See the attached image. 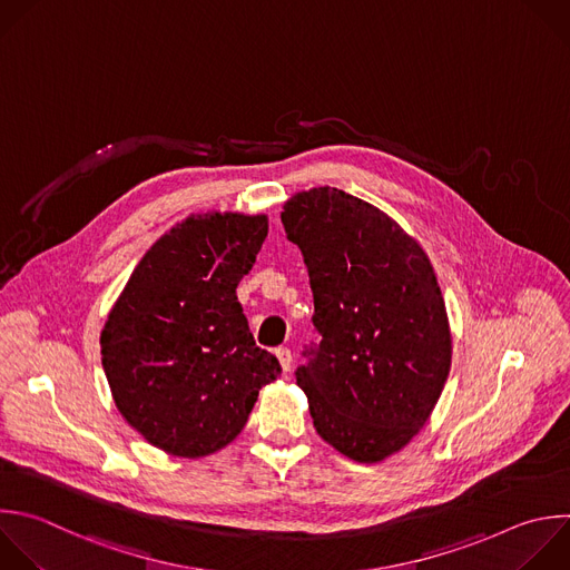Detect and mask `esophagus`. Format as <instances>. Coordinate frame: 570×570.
I'll return each instance as SVG.
<instances>
[{
	"mask_svg": "<svg viewBox=\"0 0 570 570\" xmlns=\"http://www.w3.org/2000/svg\"><path fill=\"white\" fill-rule=\"evenodd\" d=\"M275 355H277V360H279V364H282L284 373H288V371H291V366H293V353H291V348L279 346V348L275 351Z\"/></svg>",
	"mask_w": 570,
	"mask_h": 570,
	"instance_id": "34e87169",
	"label": "esophagus"
}]
</instances>
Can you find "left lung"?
I'll use <instances>...</instances> for the list:
<instances>
[{"label":"left lung","mask_w":570,"mask_h":570,"mask_svg":"<svg viewBox=\"0 0 570 570\" xmlns=\"http://www.w3.org/2000/svg\"><path fill=\"white\" fill-rule=\"evenodd\" d=\"M282 224L313 291L320 342L295 371L313 425L344 456L383 461L428 423L450 373L432 264L396 222L344 189L295 195Z\"/></svg>","instance_id":"obj_1"}]
</instances>
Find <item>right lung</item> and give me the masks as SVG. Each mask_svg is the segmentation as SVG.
Listing matches in <instances>:
<instances>
[{"label": "right lung", "instance_id": "1", "mask_svg": "<svg viewBox=\"0 0 570 570\" xmlns=\"http://www.w3.org/2000/svg\"><path fill=\"white\" fill-rule=\"evenodd\" d=\"M266 235V217H189L145 253L107 317L100 353L116 407L167 454L228 445L282 373L237 302Z\"/></svg>", "mask_w": 570, "mask_h": 570}]
</instances>
